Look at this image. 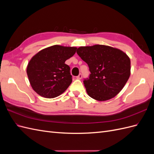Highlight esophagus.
<instances>
[{"label":"esophagus","instance_id":"1","mask_svg":"<svg viewBox=\"0 0 154 154\" xmlns=\"http://www.w3.org/2000/svg\"><path fill=\"white\" fill-rule=\"evenodd\" d=\"M82 78V75L81 74H79V75H78V76L76 77V78H77V79H78V80H81Z\"/></svg>","mask_w":154,"mask_h":154}]
</instances>
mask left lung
Segmentation results:
<instances>
[{"mask_svg":"<svg viewBox=\"0 0 154 154\" xmlns=\"http://www.w3.org/2000/svg\"><path fill=\"white\" fill-rule=\"evenodd\" d=\"M89 67L83 81L88 95L97 101L112 98L123 89L130 76V59L123 51L105 45L82 46L76 51Z\"/></svg>","mask_w":154,"mask_h":154,"instance_id":"obj_1","label":"left lung"}]
</instances>
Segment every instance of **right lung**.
Instances as JSON below:
<instances>
[{
	"label": "right lung",
	"instance_id": "obj_1",
	"mask_svg": "<svg viewBox=\"0 0 154 154\" xmlns=\"http://www.w3.org/2000/svg\"><path fill=\"white\" fill-rule=\"evenodd\" d=\"M77 48L54 45L42 49L31 58L26 72L31 87L46 98L62 94L71 85L70 67L65 62L75 54Z\"/></svg>",
	"mask_w": 154,
	"mask_h": 154
}]
</instances>
